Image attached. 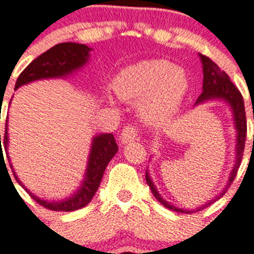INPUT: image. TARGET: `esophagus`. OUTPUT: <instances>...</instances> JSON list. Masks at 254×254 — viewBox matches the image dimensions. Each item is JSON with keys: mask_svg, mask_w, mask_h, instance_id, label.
Segmentation results:
<instances>
[{"mask_svg": "<svg viewBox=\"0 0 254 254\" xmlns=\"http://www.w3.org/2000/svg\"><path fill=\"white\" fill-rule=\"evenodd\" d=\"M140 140V131L135 127H125L121 133V142L123 144H129L131 141H138Z\"/></svg>", "mask_w": 254, "mask_h": 254, "instance_id": "1", "label": "esophagus"}]
</instances>
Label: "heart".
I'll return each instance as SVG.
<instances>
[{
	"instance_id": "heart-1",
	"label": "heart",
	"mask_w": 254,
	"mask_h": 254,
	"mask_svg": "<svg viewBox=\"0 0 254 254\" xmlns=\"http://www.w3.org/2000/svg\"><path fill=\"white\" fill-rule=\"evenodd\" d=\"M189 88L187 73L164 58L142 60L120 71L114 90L127 101L141 100L148 121H162L179 109Z\"/></svg>"
}]
</instances>
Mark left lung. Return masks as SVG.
Instances as JSON below:
<instances>
[{
    "label": "left lung",
    "mask_w": 254,
    "mask_h": 254,
    "mask_svg": "<svg viewBox=\"0 0 254 254\" xmlns=\"http://www.w3.org/2000/svg\"><path fill=\"white\" fill-rule=\"evenodd\" d=\"M201 61H202V71H204V82H202V93L200 97L197 98V104H201L204 101H209V100H224L230 105L233 116H235V124L236 129H237V146H236V165L232 170L229 177V183L225 187V189L220 193V196L216 197L214 200L209 201L204 206H201L200 209H204L213 204L214 201H217L221 196H224L226 193V189L229 188V185L233 183L237 170L240 168L241 160L244 156V148H245V138H247V114H245V106H244V98L241 96L240 90L235 86V84L230 81L229 75L226 74L225 71L221 70L216 63H213L212 60L204 54H200ZM253 119H254V112H253ZM254 141V137H253ZM146 183H148L150 190H152L153 196L156 197L164 206L168 209L176 210V212L181 213H193V210H184V209L176 208L173 205H170L169 202H166L161 196L158 194L157 189L153 185L152 180L149 177L148 172H146ZM198 209V210H200Z\"/></svg>",
    "instance_id": "8db88e82"
}]
</instances>
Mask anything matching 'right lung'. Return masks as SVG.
Returning a JSON list of instances; mask_svg holds the SVG:
<instances>
[{
	"instance_id": "add662e5",
	"label": "right lung",
	"mask_w": 254,
	"mask_h": 254,
	"mask_svg": "<svg viewBox=\"0 0 254 254\" xmlns=\"http://www.w3.org/2000/svg\"><path fill=\"white\" fill-rule=\"evenodd\" d=\"M89 52L90 49L86 45L74 44V42H63V44H58V45L50 48L45 53H42L36 60H33L32 63L25 67L24 71L17 78L15 89L25 84H29L32 81L41 80V78H54V77H64V75L70 74L71 71L77 70L88 61ZM1 148L2 146H1L0 134V150H2ZM3 148H7V125L5 127ZM117 150H119V146L116 144V140L112 133L96 135L93 138L92 150H90V156H89L88 169H86V177L84 180V184L81 185L74 196L63 201L52 202V201L38 198L21 184L14 172L13 174H14L17 183L21 187H24L26 191H29V194L44 208L54 210V212H71V210L84 208L90 202L94 193L100 187L106 165L109 164ZM1 157H2V153H1Z\"/></svg>"
}]
</instances>
